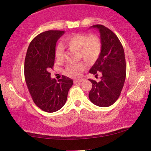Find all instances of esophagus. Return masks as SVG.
<instances>
[{
    "label": "esophagus",
    "instance_id": "obj_1",
    "mask_svg": "<svg viewBox=\"0 0 151 151\" xmlns=\"http://www.w3.org/2000/svg\"><path fill=\"white\" fill-rule=\"evenodd\" d=\"M83 81V78H79V79H75V80H74V83L76 84L78 83H81V82Z\"/></svg>",
    "mask_w": 151,
    "mask_h": 151
}]
</instances>
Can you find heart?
I'll return each mask as SVG.
<instances>
[{
	"label": "heart",
	"instance_id": "b5f03b06",
	"mask_svg": "<svg viewBox=\"0 0 151 151\" xmlns=\"http://www.w3.org/2000/svg\"><path fill=\"white\" fill-rule=\"evenodd\" d=\"M63 44L66 47L78 50V58H83L88 63H94L98 60L102 52V42L96 35L76 34L69 36L64 40ZM55 58L61 61L64 58V47L58 45L55 48ZM86 65L83 62L68 64L65 70L66 75L71 77L79 76L81 72L85 70Z\"/></svg>",
	"mask_w": 151,
	"mask_h": 151
}]
</instances>
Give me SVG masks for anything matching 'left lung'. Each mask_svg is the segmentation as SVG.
Returning a JSON list of instances; mask_svg holds the SVG:
<instances>
[{
	"mask_svg": "<svg viewBox=\"0 0 151 151\" xmlns=\"http://www.w3.org/2000/svg\"><path fill=\"white\" fill-rule=\"evenodd\" d=\"M101 35L102 52L89 72L101 76L96 82L88 79L93 86L89 92L90 101L96 106L107 107L116 101L121 94L126 78V61L121 42L117 36L101 24L93 25Z\"/></svg>",
	"mask_w": 151,
	"mask_h": 151,
	"instance_id": "1",
	"label": "left lung"
}]
</instances>
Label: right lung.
<instances>
[{"label":"right lung","mask_w":151,"mask_h":151,"mask_svg":"<svg viewBox=\"0 0 151 151\" xmlns=\"http://www.w3.org/2000/svg\"><path fill=\"white\" fill-rule=\"evenodd\" d=\"M65 31L48 30L30 42L24 60V77L36 105L47 112L57 111L65 105L72 79L63 76L58 82L50 78L55 64L56 43Z\"/></svg>","instance_id":"1"}]
</instances>
